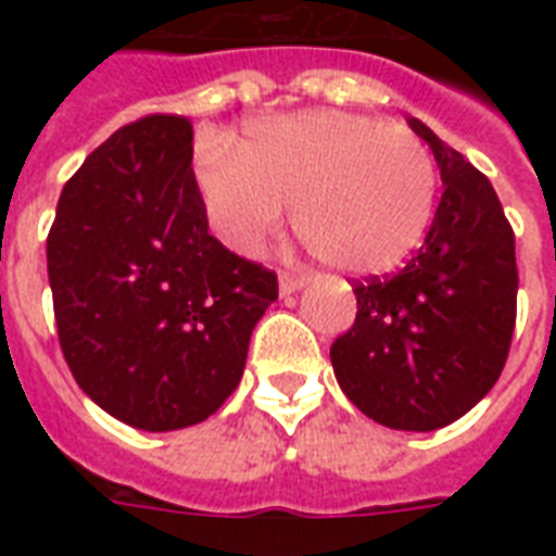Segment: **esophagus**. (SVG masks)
Instances as JSON below:
<instances>
[{
    "mask_svg": "<svg viewBox=\"0 0 556 556\" xmlns=\"http://www.w3.org/2000/svg\"><path fill=\"white\" fill-rule=\"evenodd\" d=\"M305 286V277L303 274H279V294L288 296L294 294V291H300V288Z\"/></svg>",
    "mask_w": 556,
    "mask_h": 556,
    "instance_id": "34e87169",
    "label": "esophagus"
}]
</instances>
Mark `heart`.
<instances>
[{
	"mask_svg": "<svg viewBox=\"0 0 556 556\" xmlns=\"http://www.w3.org/2000/svg\"><path fill=\"white\" fill-rule=\"evenodd\" d=\"M195 178L230 251H265L294 204L308 251L355 277L397 268L430 230L439 195L435 159L413 129L334 109L256 121L239 143L207 138Z\"/></svg>",
	"mask_w": 556,
	"mask_h": 556,
	"instance_id": "b5f03b06",
	"label": "heart"
}]
</instances>
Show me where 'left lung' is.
<instances>
[{
	"label": "left lung",
	"mask_w": 556,
	"mask_h": 556,
	"mask_svg": "<svg viewBox=\"0 0 556 556\" xmlns=\"http://www.w3.org/2000/svg\"><path fill=\"white\" fill-rule=\"evenodd\" d=\"M406 124L430 143L444 192L413 260L392 277L355 282V326L331 343V366L371 421L430 432L473 409L500 380L519 274L491 181L418 117Z\"/></svg>",
	"instance_id": "obj_1"
}]
</instances>
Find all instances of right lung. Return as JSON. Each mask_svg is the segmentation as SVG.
<instances>
[{"label": "right lung", "instance_id": "1", "mask_svg": "<svg viewBox=\"0 0 556 556\" xmlns=\"http://www.w3.org/2000/svg\"><path fill=\"white\" fill-rule=\"evenodd\" d=\"M56 334L77 387L138 430L213 415L239 387L277 274L207 230L192 124L121 126L65 181L48 233Z\"/></svg>", "mask_w": 556, "mask_h": 556}]
</instances>
